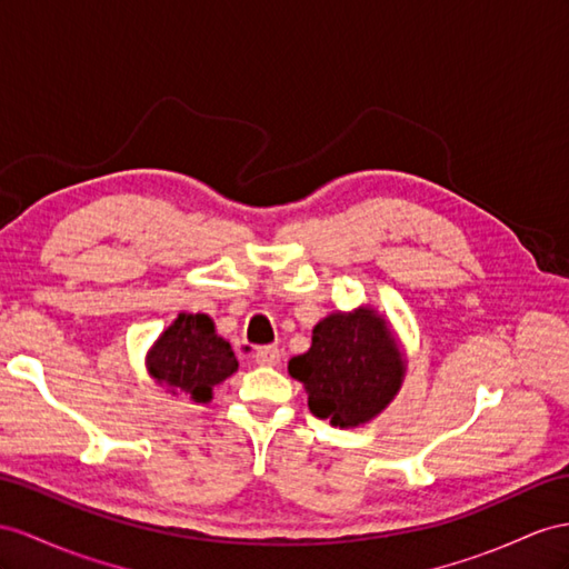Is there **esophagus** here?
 Instances as JSON below:
<instances>
[{
	"label": "esophagus",
	"instance_id": "34e87169",
	"mask_svg": "<svg viewBox=\"0 0 569 569\" xmlns=\"http://www.w3.org/2000/svg\"><path fill=\"white\" fill-rule=\"evenodd\" d=\"M254 360L259 362V366H279L281 351L276 346H261V348H257Z\"/></svg>",
	"mask_w": 569,
	"mask_h": 569
}]
</instances>
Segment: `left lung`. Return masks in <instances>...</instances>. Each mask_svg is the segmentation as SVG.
<instances>
[{
  "label": "left lung",
  "mask_w": 569,
  "mask_h": 569,
  "mask_svg": "<svg viewBox=\"0 0 569 569\" xmlns=\"http://www.w3.org/2000/svg\"><path fill=\"white\" fill-rule=\"evenodd\" d=\"M403 370L395 333L372 308L325 317L312 329L310 351L288 360L310 411L339 428H358L382 413L401 389Z\"/></svg>",
  "instance_id": "1"
}]
</instances>
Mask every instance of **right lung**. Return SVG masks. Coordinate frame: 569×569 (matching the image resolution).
Masks as SVG:
<instances>
[{
  "label": "right lung",
  "instance_id": "right-lung-1",
  "mask_svg": "<svg viewBox=\"0 0 569 569\" xmlns=\"http://www.w3.org/2000/svg\"><path fill=\"white\" fill-rule=\"evenodd\" d=\"M146 368L172 395L207 403L213 387L238 370V358L230 343L218 337L209 315L180 312L146 356Z\"/></svg>",
  "mask_w": 569,
  "mask_h": 569
}]
</instances>
